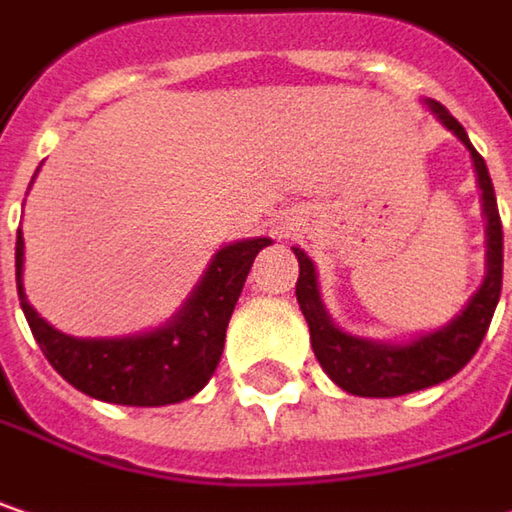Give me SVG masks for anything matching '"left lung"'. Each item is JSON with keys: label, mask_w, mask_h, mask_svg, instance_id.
Segmentation results:
<instances>
[{"label": "left lung", "mask_w": 512, "mask_h": 512, "mask_svg": "<svg viewBox=\"0 0 512 512\" xmlns=\"http://www.w3.org/2000/svg\"><path fill=\"white\" fill-rule=\"evenodd\" d=\"M429 106L472 153L481 196H484V214H487V278H484L481 289L472 295L469 307L449 327L429 333V336H420L411 345H376V342H365V339H353L339 327H333V321L327 318L321 298H318L313 260L301 249H295L298 269H301L295 295H298L301 313L310 324V342L316 350V359L339 388H345L347 394H356V397H400V394L429 388V385H437V382L458 374L484 342L487 327L496 313L498 295H501L504 234H501L493 179L487 173L481 153L469 144L466 130L458 124V118L437 101H429Z\"/></svg>", "instance_id": "left-lung-1"}]
</instances>
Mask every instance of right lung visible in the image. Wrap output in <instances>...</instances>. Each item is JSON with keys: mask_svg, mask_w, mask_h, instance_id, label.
Returning a JSON list of instances; mask_svg holds the SVG:
<instances>
[{"mask_svg": "<svg viewBox=\"0 0 512 512\" xmlns=\"http://www.w3.org/2000/svg\"><path fill=\"white\" fill-rule=\"evenodd\" d=\"M263 246L266 237L220 249L179 318L133 339H72L37 316L22 292V231H16V292L37 345L77 391L118 406H167L194 397L211 379L228 318Z\"/></svg>", "mask_w": 512, "mask_h": 512, "instance_id": "obj_1", "label": "right lung"}]
</instances>
